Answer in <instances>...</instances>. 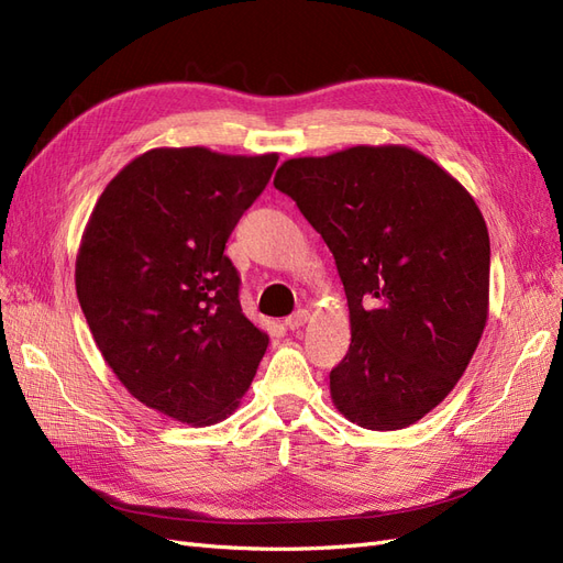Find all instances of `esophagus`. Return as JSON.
I'll return each mask as SVG.
<instances>
[{"instance_id":"obj_1","label":"esophagus","mask_w":563,"mask_h":563,"mask_svg":"<svg viewBox=\"0 0 563 563\" xmlns=\"http://www.w3.org/2000/svg\"><path fill=\"white\" fill-rule=\"evenodd\" d=\"M308 318H311V316H308L306 308H299V311H295L292 316L285 318V328L287 330H299V328H303V324L308 322Z\"/></svg>"}]
</instances>
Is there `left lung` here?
Masks as SVG:
<instances>
[{"label": "left lung", "mask_w": 563, "mask_h": 563, "mask_svg": "<svg viewBox=\"0 0 563 563\" xmlns=\"http://www.w3.org/2000/svg\"><path fill=\"white\" fill-rule=\"evenodd\" d=\"M274 185L328 243L351 313L334 407L400 430L459 384L488 316L492 245L475 198L402 144L289 158Z\"/></svg>", "instance_id": "obj_1"}]
</instances>
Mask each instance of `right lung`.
Returning a JSON list of instances; mask_svg holds the SVG:
<instances>
[{
    "label": "right lung",
    "instance_id": "add662e5",
    "mask_svg": "<svg viewBox=\"0 0 563 563\" xmlns=\"http://www.w3.org/2000/svg\"><path fill=\"white\" fill-rule=\"evenodd\" d=\"M276 163L278 154L152 150L90 212L75 271L90 334L129 393L179 423L227 419L266 353L224 247Z\"/></svg>",
    "mask_w": 563,
    "mask_h": 563
}]
</instances>
